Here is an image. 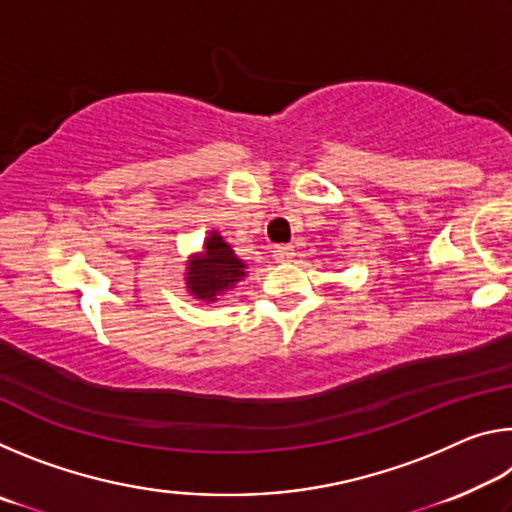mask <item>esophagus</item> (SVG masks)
Returning a JSON list of instances; mask_svg holds the SVG:
<instances>
[{
	"label": "esophagus",
	"instance_id": "esophagus-1",
	"mask_svg": "<svg viewBox=\"0 0 512 512\" xmlns=\"http://www.w3.org/2000/svg\"><path fill=\"white\" fill-rule=\"evenodd\" d=\"M273 257L277 262H291L293 259V246H275L273 248Z\"/></svg>",
	"mask_w": 512,
	"mask_h": 512
}]
</instances>
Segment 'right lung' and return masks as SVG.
I'll return each mask as SVG.
<instances>
[{
    "mask_svg": "<svg viewBox=\"0 0 512 512\" xmlns=\"http://www.w3.org/2000/svg\"><path fill=\"white\" fill-rule=\"evenodd\" d=\"M248 264L235 255V250L221 237L219 230H210L203 241V248L192 253L185 266V289L196 300L212 302L221 300L248 275Z\"/></svg>",
    "mask_w": 512,
    "mask_h": 512,
    "instance_id": "1",
    "label": "right lung"
}]
</instances>
